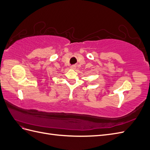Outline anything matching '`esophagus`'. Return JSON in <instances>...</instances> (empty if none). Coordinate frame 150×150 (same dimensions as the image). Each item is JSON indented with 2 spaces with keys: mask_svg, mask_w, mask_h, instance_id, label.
I'll return each instance as SVG.
<instances>
[{
  "mask_svg": "<svg viewBox=\"0 0 150 150\" xmlns=\"http://www.w3.org/2000/svg\"><path fill=\"white\" fill-rule=\"evenodd\" d=\"M76 66L75 65H72V66H71V69H76Z\"/></svg>",
  "mask_w": 150,
  "mask_h": 150,
  "instance_id": "34e87169",
  "label": "esophagus"
}]
</instances>
